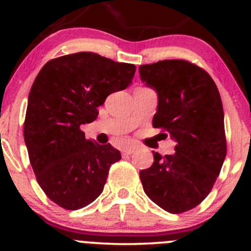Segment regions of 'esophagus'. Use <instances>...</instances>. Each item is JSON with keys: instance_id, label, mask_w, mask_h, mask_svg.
I'll use <instances>...</instances> for the list:
<instances>
[{"instance_id": "1", "label": "esophagus", "mask_w": 251, "mask_h": 251, "mask_svg": "<svg viewBox=\"0 0 251 251\" xmlns=\"http://www.w3.org/2000/svg\"><path fill=\"white\" fill-rule=\"evenodd\" d=\"M135 151V146L131 145V146H126L122 150V153L123 154H132Z\"/></svg>"}]
</instances>
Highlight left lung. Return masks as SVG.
<instances>
[{"label": "left lung", "instance_id": "left-lung-1", "mask_svg": "<svg viewBox=\"0 0 251 251\" xmlns=\"http://www.w3.org/2000/svg\"><path fill=\"white\" fill-rule=\"evenodd\" d=\"M140 79L158 94L152 125L176 140L175 153L153 152L140 171L148 197L170 214L196 208L214 186L226 155L224 112L212 77L186 60H163L139 67Z\"/></svg>", "mask_w": 251, "mask_h": 251}]
</instances>
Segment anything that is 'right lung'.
Here are the masks:
<instances>
[{"mask_svg":"<svg viewBox=\"0 0 251 251\" xmlns=\"http://www.w3.org/2000/svg\"><path fill=\"white\" fill-rule=\"evenodd\" d=\"M132 63L116 62L92 51L48 61L28 96L25 143L36 180L47 197L66 210H77L101 194L112 164L122 159L109 144L85 138L82 124L114 92L128 87Z\"/></svg>","mask_w":251,"mask_h":251,"instance_id":"obj_1","label":"right lung"}]
</instances>
